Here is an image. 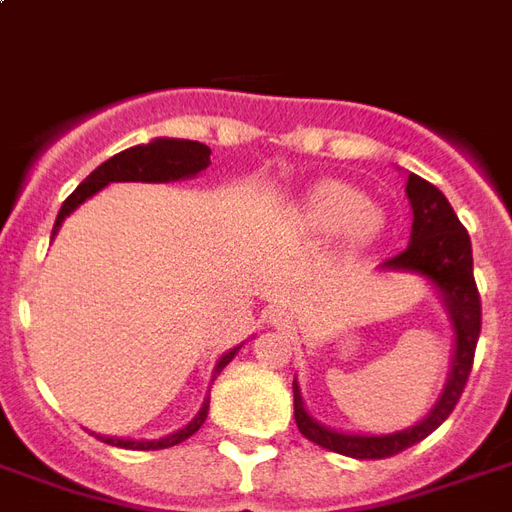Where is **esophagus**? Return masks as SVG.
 Segmentation results:
<instances>
[{"label":"esophagus","mask_w":512,"mask_h":512,"mask_svg":"<svg viewBox=\"0 0 512 512\" xmlns=\"http://www.w3.org/2000/svg\"><path fill=\"white\" fill-rule=\"evenodd\" d=\"M274 323H282V312H277V315H274Z\"/></svg>","instance_id":"1"}]
</instances>
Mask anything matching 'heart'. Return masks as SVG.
Segmentation results:
<instances>
[{"mask_svg": "<svg viewBox=\"0 0 512 512\" xmlns=\"http://www.w3.org/2000/svg\"><path fill=\"white\" fill-rule=\"evenodd\" d=\"M296 219L304 233L310 235H337L345 233L351 241H367L378 233L384 216L376 205L354 186L340 180L315 183L296 208Z\"/></svg>", "mask_w": 512, "mask_h": 512, "instance_id": "b5f03b06", "label": "heart"}]
</instances>
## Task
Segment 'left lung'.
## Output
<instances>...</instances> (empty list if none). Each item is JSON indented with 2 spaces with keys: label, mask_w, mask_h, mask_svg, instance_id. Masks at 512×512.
<instances>
[{
  "label": "left lung",
  "mask_w": 512,
  "mask_h": 512,
  "mask_svg": "<svg viewBox=\"0 0 512 512\" xmlns=\"http://www.w3.org/2000/svg\"><path fill=\"white\" fill-rule=\"evenodd\" d=\"M408 202L414 211V224H411V244L400 255L389 257L381 263V268L389 271H411L425 277L439 290L444 307L450 312L452 329H455V354H452V370L444 392L430 408L428 417L419 419L417 425L386 436H359V433H337L326 428L318 419H312L301 400L299 384L293 381V414L304 439L321 444L326 450L340 452L348 458L359 461H376V458H389L403 452L411 444H417L433 430L439 428L444 419L450 417L455 403L461 400L466 378L472 373L474 348L483 326V310H480V293L474 285L472 271V241L466 227L458 222L447 197L441 194L433 183L422 180L419 175H408L406 183Z\"/></svg>",
  "instance_id": "1"
}]
</instances>
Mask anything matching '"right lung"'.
Wrapping results in <instances>:
<instances>
[{
	"label": "right lung",
	"instance_id": "add662e5",
	"mask_svg": "<svg viewBox=\"0 0 512 512\" xmlns=\"http://www.w3.org/2000/svg\"><path fill=\"white\" fill-rule=\"evenodd\" d=\"M211 164V147L202 145V142H191V139H153L147 145L128 147L123 153H117L109 161H104L101 167L93 169L87 178L76 186L68 200L62 202L60 213H57V222L51 235L60 230V224L65 222V216L76 211L87 197H93L95 191H101L109 183H120V180H142V183H169V180L180 178H194L197 172ZM241 348V345H238ZM238 348L227 351V354L216 362L213 373H222L224 367L233 362V356L238 354ZM208 397L202 403L200 414L191 419L186 428L169 433L164 439L158 441H131V439H112V436H98L106 444H115V447H126V450H164V447H175L180 441H186L191 433H197L200 425L208 417Z\"/></svg>",
	"mask_w": 512,
	"mask_h": 512
}]
</instances>
